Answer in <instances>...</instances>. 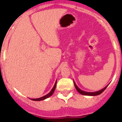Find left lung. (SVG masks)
I'll return each instance as SVG.
<instances>
[{"label": "left lung", "instance_id": "8db88e82", "mask_svg": "<svg viewBox=\"0 0 122 122\" xmlns=\"http://www.w3.org/2000/svg\"><path fill=\"white\" fill-rule=\"evenodd\" d=\"M73 82H74V86H75V88H76V89L77 90V91L79 93H81V95H87V96L98 95L101 94L102 92H103L104 91V90H105V89L107 88V86H108V85H107V86H106L104 88H103V89H101V90H99V91L95 92H84V91H83V90H81V89H79V88L77 86H76V84H75V82H74V81H73Z\"/></svg>", "mask_w": 122, "mask_h": 122}]
</instances>
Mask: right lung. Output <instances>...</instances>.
I'll return each instance as SVG.
<instances>
[{
	"label": "right lung",
	"mask_w": 122,
	"mask_h": 122,
	"mask_svg": "<svg viewBox=\"0 0 122 122\" xmlns=\"http://www.w3.org/2000/svg\"><path fill=\"white\" fill-rule=\"evenodd\" d=\"M56 84H57V81H56V83H55V84H54V86L53 88L52 89V90H51L50 92H49V93H48V94H47V95H46L43 96V97H42L38 98L31 99V100H33V101H41V100H45V99L49 98V97H51V96L53 94L54 92L55 89H56Z\"/></svg>",
	"instance_id": "add662e5"
}]
</instances>
